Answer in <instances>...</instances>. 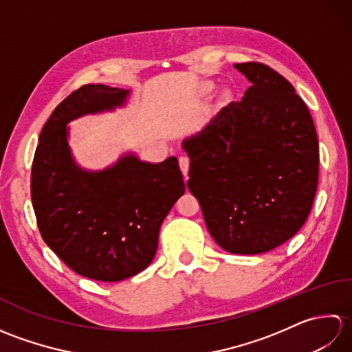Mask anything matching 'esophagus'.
I'll use <instances>...</instances> for the list:
<instances>
[{"mask_svg":"<svg viewBox=\"0 0 352 352\" xmlns=\"http://www.w3.org/2000/svg\"><path fill=\"white\" fill-rule=\"evenodd\" d=\"M178 163H180V169H182V172H183V174H184V177L188 178V172H189V163H190L189 157H188V155H182L180 159H178Z\"/></svg>","mask_w":352,"mask_h":352,"instance_id":"34e87169","label":"esophagus"}]
</instances>
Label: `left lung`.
Wrapping results in <instances>:
<instances>
[{
	"instance_id": "8db88e82",
	"label": "left lung",
	"mask_w": 352,
	"mask_h": 352,
	"mask_svg": "<svg viewBox=\"0 0 352 352\" xmlns=\"http://www.w3.org/2000/svg\"><path fill=\"white\" fill-rule=\"evenodd\" d=\"M250 80L241 101L184 139L188 188L206 226L233 254L271 251L307 221L319 177V144L305 102L257 62L234 65Z\"/></svg>"
}]
</instances>
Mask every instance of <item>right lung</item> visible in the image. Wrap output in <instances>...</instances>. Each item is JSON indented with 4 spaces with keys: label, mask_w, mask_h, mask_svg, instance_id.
Masks as SVG:
<instances>
[{
    "label": "right lung",
    "mask_w": 352,
    "mask_h": 352,
    "mask_svg": "<svg viewBox=\"0 0 352 352\" xmlns=\"http://www.w3.org/2000/svg\"><path fill=\"white\" fill-rule=\"evenodd\" d=\"M129 91L86 85L43 125L32 166V203L41 236L63 263L98 281H121L151 263L162 222L184 193L177 157L146 163L126 154L92 172L77 166L66 124L122 106Z\"/></svg>",
    "instance_id": "right-lung-1"
}]
</instances>
